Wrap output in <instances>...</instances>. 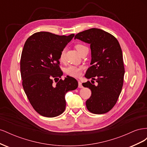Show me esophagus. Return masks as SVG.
Returning <instances> with one entry per match:
<instances>
[{
	"mask_svg": "<svg viewBox=\"0 0 147 147\" xmlns=\"http://www.w3.org/2000/svg\"><path fill=\"white\" fill-rule=\"evenodd\" d=\"M78 88H83V85H82V83L80 82V81H78Z\"/></svg>",
	"mask_w": 147,
	"mask_h": 147,
	"instance_id": "obj_1",
	"label": "esophagus"
}]
</instances>
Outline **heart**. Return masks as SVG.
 I'll list each match as a JSON object with an SVG mask.
<instances>
[{
    "instance_id": "heart-1",
    "label": "heart",
    "mask_w": 147,
    "mask_h": 147,
    "mask_svg": "<svg viewBox=\"0 0 147 147\" xmlns=\"http://www.w3.org/2000/svg\"><path fill=\"white\" fill-rule=\"evenodd\" d=\"M76 50L78 51V53H80L84 48H87L84 46L83 44L78 43L75 46ZM64 56H65V51L63 50L59 55V60L61 61H63L64 59ZM83 69V67L82 66H77V65H70L67 68L65 69V72L68 75L72 77H79L82 74V71Z\"/></svg>"
}]
</instances>
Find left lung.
Here are the masks:
<instances>
[{"instance_id":"left-lung-1","label":"left lung","mask_w":147,"mask_h":147,"mask_svg":"<svg viewBox=\"0 0 147 147\" xmlns=\"http://www.w3.org/2000/svg\"><path fill=\"white\" fill-rule=\"evenodd\" d=\"M75 38L90 44L91 66L85 77L97 83L96 86L90 81L82 84L91 91L86 102L87 109L94 114L105 113L116 104L123 85L124 67L121 47L113 35L97 28L79 32Z\"/></svg>"}]
</instances>
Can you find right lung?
Returning a JSON list of instances; mask_svg holds the SVG:
<instances>
[{
    "label": "right lung",
    "instance_id": "1",
    "mask_svg": "<svg viewBox=\"0 0 147 147\" xmlns=\"http://www.w3.org/2000/svg\"><path fill=\"white\" fill-rule=\"evenodd\" d=\"M74 37V34L66 36L38 32L24 43L20 61L22 84L31 105L42 116L52 118L63 113L66 92L78 87L73 77L59 80L63 74L59 67L60 53Z\"/></svg>",
    "mask_w": 147,
    "mask_h": 147
}]
</instances>
